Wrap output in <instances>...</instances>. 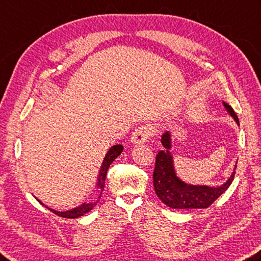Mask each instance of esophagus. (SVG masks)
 I'll return each instance as SVG.
<instances>
[{"instance_id":"1","label":"esophagus","mask_w":261,"mask_h":261,"mask_svg":"<svg viewBox=\"0 0 261 261\" xmlns=\"http://www.w3.org/2000/svg\"><path fill=\"white\" fill-rule=\"evenodd\" d=\"M153 135V130L149 125H140L136 127L135 131L132 132L131 136V143L135 145L144 144L147 139H149V137Z\"/></svg>"}]
</instances>
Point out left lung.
<instances>
[{"label": "left lung", "instance_id": "1", "mask_svg": "<svg viewBox=\"0 0 261 261\" xmlns=\"http://www.w3.org/2000/svg\"><path fill=\"white\" fill-rule=\"evenodd\" d=\"M226 111L234 118L240 125L239 117L235 114L233 108L228 103L222 101ZM164 150H160L156 155L155 169L153 173V182L156 195L165 205L172 209H205L209 207L222 193L233 182L235 176V169L233 173L225 184L219 187L198 186V185H189L184 182L177 177L176 170L173 167V159L170 153L171 149V135L167 131L161 138Z\"/></svg>", "mask_w": 261, "mask_h": 261}]
</instances>
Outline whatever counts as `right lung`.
I'll return each mask as SVG.
<instances>
[{
    "mask_svg": "<svg viewBox=\"0 0 261 261\" xmlns=\"http://www.w3.org/2000/svg\"><path fill=\"white\" fill-rule=\"evenodd\" d=\"M123 151V146L122 145H114L112 146L110 150L107 151V154L105 156V159L102 161V164H101V168H100V171H99V176H98V182H97V188L100 189V195H101V192L103 191V187H105V179H106V174H107V170L110 168V165L113 163V161H114L118 155H120ZM100 198V196H99ZM39 201V200H37ZM42 205H44L43 203L41 201H39ZM98 203L97 201H90V202H85L83 204H81L80 206L74 207V209H70L68 211H56L54 209H51V207L45 206L46 209H49L51 212H54L55 215L59 216V217H63V218H68V219H74V218H79V217H82L85 213L91 211L96 204Z\"/></svg>",
    "mask_w": 261,
    "mask_h": 261,
    "instance_id": "1",
    "label": "right lung"
}]
</instances>
